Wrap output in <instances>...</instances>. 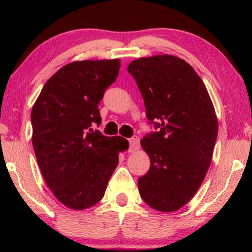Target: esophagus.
Listing matches in <instances>:
<instances>
[{
    "label": "esophagus",
    "instance_id": "1",
    "mask_svg": "<svg viewBox=\"0 0 252 252\" xmlns=\"http://www.w3.org/2000/svg\"><path fill=\"white\" fill-rule=\"evenodd\" d=\"M129 144H130V148H129V151L130 152H134L135 150H138L140 148V138L138 135H133L132 138L129 139Z\"/></svg>",
    "mask_w": 252,
    "mask_h": 252
}]
</instances>
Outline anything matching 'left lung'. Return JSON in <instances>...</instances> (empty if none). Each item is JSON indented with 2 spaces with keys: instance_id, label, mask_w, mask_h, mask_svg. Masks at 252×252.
Here are the masks:
<instances>
[{
  "instance_id": "8db88e82",
  "label": "left lung",
  "mask_w": 252,
  "mask_h": 252,
  "mask_svg": "<svg viewBox=\"0 0 252 252\" xmlns=\"http://www.w3.org/2000/svg\"><path fill=\"white\" fill-rule=\"evenodd\" d=\"M127 72L156 129L141 140L151 163L138 180L140 195L158 211H176L197 192L211 163L218 135L215 108L202 80L180 58H141Z\"/></svg>"
}]
</instances>
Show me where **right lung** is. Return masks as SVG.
<instances>
[{"instance_id":"add662e5","label":"right lung","mask_w":252,"mask_h":252,"mask_svg":"<svg viewBox=\"0 0 252 252\" xmlns=\"http://www.w3.org/2000/svg\"><path fill=\"white\" fill-rule=\"evenodd\" d=\"M120 60L75 61L44 84L31 112L32 143L46 185L60 202L74 210L103 198L119 152L129 143L105 136L99 103L117 80Z\"/></svg>"}]
</instances>
